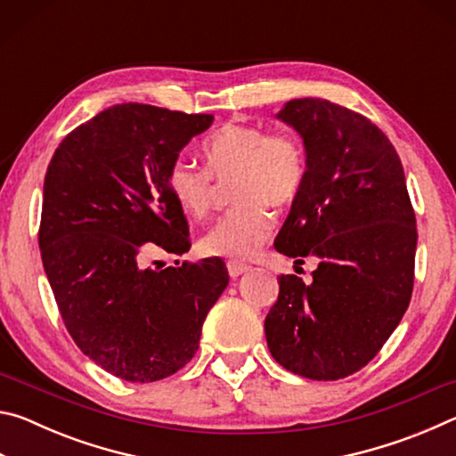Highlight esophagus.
Returning <instances> with one entry per match:
<instances>
[{
    "mask_svg": "<svg viewBox=\"0 0 456 456\" xmlns=\"http://www.w3.org/2000/svg\"><path fill=\"white\" fill-rule=\"evenodd\" d=\"M227 272H229V275L231 277H239L241 273H245V272H249V265L247 264H241V261H227Z\"/></svg>",
    "mask_w": 456,
    "mask_h": 456,
    "instance_id": "34e87169",
    "label": "esophagus"
}]
</instances>
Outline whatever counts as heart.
<instances>
[{"label":"heart","mask_w":456,"mask_h":456,"mask_svg":"<svg viewBox=\"0 0 456 456\" xmlns=\"http://www.w3.org/2000/svg\"><path fill=\"white\" fill-rule=\"evenodd\" d=\"M205 167L175 160L167 184L176 207L203 219L215 200V179L231 181L235 205L200 237L207 256L249 257L272 235L275 217L269 207H289L304 189L305 146L291 130L267 133L257 125L229 122L200 146Z\"/></svg>","instance_id":"heart-1"}]
</instances>
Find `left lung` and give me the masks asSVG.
Masks as SVG:
<instances>
[{
	"label": "left lung",
	"mask_w": 456,
	"mask_h": 456,
	"mask_svg": "<svg viewBox=\"0 0 456 456\" xmlns=\"http://www.w3.org/2000/svg\"><path fill=\"white\" fill-rule=\"evenodd\" d=\"M277 118L304 138L307 175L273 245L296 267H318L312 283L277 277L267 346L293 374L338 380L380 352L411 304L414 211L396 149L366 117L297 98Z\"/></svg>",
	"instance_id": "left-lung-1"
}]
</instances>
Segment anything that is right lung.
Segmentation results:
<instances>
[{
    "label": "right lung",
    "instance_id": "1",
    "mask_svg": "<svg viewBox=\"0 0 456 456\" xmlns=\"http://www.w3.org/2000/svg\"><path fill=\"white\" fill-rule=\"evenodd\" d=\"M211 125L213 114L117 104L72 130L45 171L44 272L76 346L120 380H163L191 362L229 283L217 257L142 265L154 247L191 249L167 175Z\"/></svg>",
    "mask_w": 456,
    "mask_h": 456
}]
</instances>
